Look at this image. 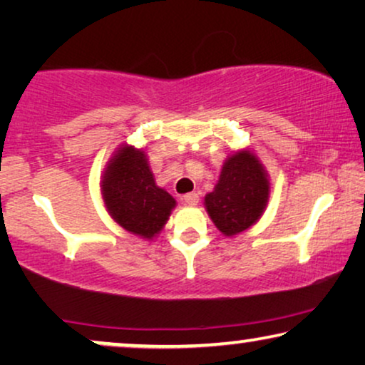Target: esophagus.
I'll return each mask as SVG.
<instances>
[{"label":"esophagus","instance_id":"obj_1","mask_svg":"<svg viewBox=\"0 0 365 365\" xmlns=\"http://www.w3.org/2000/svg\"><path fill=\"white\" fill-rule=\"evenodd\" d=\"M182 201H184V204H187V206H196V204L199 202V194H196V192L184 194Z\"/></svg>","mask_w":365,"mask_h":365}]
</instances>
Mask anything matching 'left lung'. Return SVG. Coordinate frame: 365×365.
<instances>
[{
  "instance_id": "1",
  "label": "left lung",
  "mask_w": 365,
  "mask_h": 365,
  "mask_svg": "<svg viewBox=\"0 0 365 365\" xmlns=\"http://www.w3.org/2000/svg\"><path fill=\"white\" fill-rule=\"evenodd\" d=\"M269 179L251 151H237L224 163L221 176L204 197L209 217L226 236L246 231L262 216L267 206Z\"/></svg>"
}]
</instances>
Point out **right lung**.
<instances>
[{"instance_id":"add662e5","label":"right lung","mask_w":365,"mask_h":365,"mask_svg":"<svg viewBox=\"0 0 365 365\" xmlns=\"http://www.w3.org/2000/svg\"><path fill=\"white\" fill-rule=\"evenodd\" d=\"M101 194L114 221L144 239L161 231L176 206L171 194L156 186L144 151L128 144L109 161Z\"/></svg>"}]
</instances>
